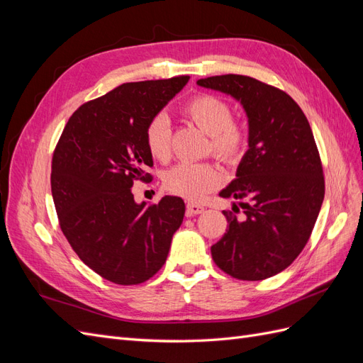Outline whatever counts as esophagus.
Returning <instances> with one entry per match:
<instances>
[{
	"label": "esophagus",
	"instance_id": "34e87169",
	"mask_svg": "<svg viewBox=\"0 0 363 363\" xmlns=\"http://www.w3.org/2000/svg\"><path fill=\"white\" fill-rule=\"evenodd\" d=\"M204 212V207L199 203H188L186 204V215L188 216H195V215H200Z\"/></svg>",
	"mask_w": 363,
	"mask_h": 363
}]
</instances>
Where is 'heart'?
I'll return each instance as SVG.
<instances>
[{
	"label": "heart",
	"instance_id": "obj_1",
	"mask_svg": "<svg viewBox=\"0 0 363 363\" xmlns=\"http://www.w3.org/2000/svg\"><path fill=\"white\" fill-rule=\"evenodd\" d=\"M184 115L211 138L213 155L225 163H236L248 147V128L232 119V107L223 98L200 94L184 106ZM171 123L164 113L152 118L145 130L150 155L157 160L171 156ZM223 180L219 169L211 162H182L164 174V188L186 200H200L218 188Z\"/></svg>",
	"mask_w": 363,
	"mask_h": 363
}]
</instances>
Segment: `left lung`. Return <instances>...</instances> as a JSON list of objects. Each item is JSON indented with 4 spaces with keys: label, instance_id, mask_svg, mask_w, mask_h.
Wrapping results in <instances>:
<instances>
[{
    "label": "left lung",
    "instance_id": "left-lung-1",
    "mask_svg": "<svg viewBox=\"0 0 363 363\" xmlns=\"http://www.w3.org/2000/svg\"><path fill=\"white\" fill-rule=\"evenodd\" d=\"M196 84L233 96L248 118V150L219 192L238 204L223 212L227 233L212 245L213 262L235 279L265 280L300 255L321 211L324 177L312 128L286 92L251 77L215 75Z\"/></svg>",
    "mask_w": 363,
    "mask_h": 363
}]
</instances>
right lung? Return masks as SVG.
I'll return each mask as SVG.
<instances>
[{"label":"right lung","instance_id":"1","mask_svg":"<svg viewBox=\"0 0 363 363\" xmlns=\"http://www.w3.org/2000/svg\"><path fill=\"white\" fill-rule=\"evenodd\" d=\"M188 82L182 75L115 87L77 108L54 151L51 194L62 232L108 281L127 286L151 279L183 223L180 196L138 204L131 186L152 164L148 123Z\"/></svg>","mask_w":363,"mask_h":363}]
</instances>
